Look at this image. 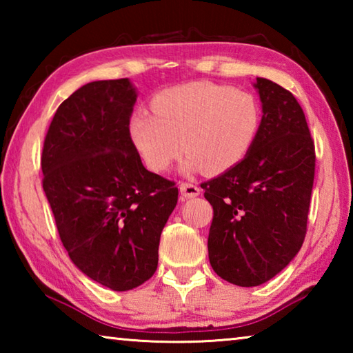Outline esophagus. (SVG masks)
<instances>
[{
	"label": "esophagus",
	"instance_id": "esophagus-1",
	"mask_svg": "<svg viewBox=\"0 0 353 353\" xmlns=\"http://www.w3.org/2000/svg\"><path fill=\"white\" fill-rule=\"evenodd\" d=\"M179 190H181V193H182L183 198H187V199L196 198V196L201 193V190H199L198 185H194V183H191V182H181V185H179Z\"/></svg>",
	"mask_w": 353,
	"mask_h": 353
}]
</instances>
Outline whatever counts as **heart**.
I'll list each match as a JSON object with an SVG mask.
<instances>
[{"label":"heart","mask_w":353,"mask_h":353,"mask_svg":"<svg viewBox=\"0 0 353 353\" xmlns=\"http://www.w3.org/2000/svg\"><path fill=\"white\" fill-rule=\"evenodd\" d=\"M154 115L135 113L130 139L149 170L162 172L187 152L185 170L223 174L254 146L261 112L252 94L213 82H190L155 94Z\"/></svg>","instance_id":"heart-1"}]
</instances>
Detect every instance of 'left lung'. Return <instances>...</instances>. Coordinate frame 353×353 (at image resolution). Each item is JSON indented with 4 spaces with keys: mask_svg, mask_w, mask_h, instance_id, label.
I'll list each match as a JSON object with an SVG mask.
<instances>
[{
    "mask_svg": "<svg viewBox=\"0 0 353 353\" xmlns=\"http://www.w3.org/2000/svg\"><path fill=\"white\" fill-rule=\"evenodd\" d=\"M263 117L254 146L224 174L201 183L213 207L208 260L221 279L259 286L294 259L307 234L314 143L292 93L256 77Z\"/></svg>",
    "mask_w": 353,
    "mask_h": 353,
    "instance_id": "1",
    "label": "left lung"
}]
</instances>
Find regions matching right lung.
Segmentation results:
<instances>
[{"instance_id":"add662e5","label":"right lung","mask_w":353,"mask_h":353,"mask_svg":"<svg viewBox=\"0 0 353 353\" xmlns=\"http://www.w3.org/2000/svg\"><path fill=\"white\" fill-rule=\"evenodd\" d=\"M129 79L94 81L59 105L48 129L43 191L71 261L113 291L154 276L174 182L148 171L130 139Z\"/></svg>"}]
</instances>
